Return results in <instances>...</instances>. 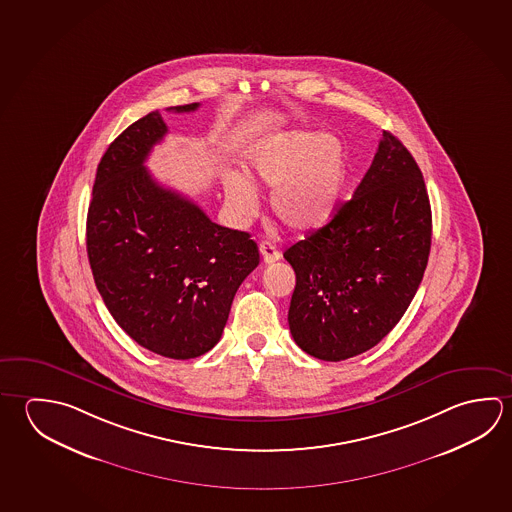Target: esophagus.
<instances>
[{"instance_id":"esophagus-1","label":"esophagus","mask_w":512,"mask_h":512,"mask_svg":"<svg viewBox=\"0 0 512 512\" xmlns=\"http://www.w3.org/2000/svg\"><path fill=\"white\" fill-rule=\"evenodd\" d=\"M259 250L260 255H262V260H264L266 264H273V262H277V260L282 257V253L278 252L277 246L268 243V241L260 243Z\"/></svg>"}]
</instances>
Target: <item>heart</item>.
<instances>
[{"label": "heart", "mask_w": 512, "mask_h": 512, "mask_svg": "<svg viewBox=\"0 0 512 512\" xmlns=\"http://www.w3.org/2000/svg\"><path fill=\"white\" fill-rule=\"evenodd\" d=\"M244 174L223 178L226 205L237 221L248 223L259 214L260 183L273 187L271 208L296 232L318 230L336 214L349 180L347 151L334 135L282 131L252 145Z\"/></svg>", "instance_id": "heart-1"}]
</instances>
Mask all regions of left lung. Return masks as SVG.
<instances>
[{"instance_id": "left-lung-1", "label": "left lung", "mask_w": 512, "mask_h": 512, "mask_svg": "<svg viewBox=\"0 0 512 512\" xmlns=\"http://www.w3.org/2000/svg\"><path fill=\"white\" fill-rule=\"evenodd\" d=\"M431 248V208L410 151L383 131L376 156L327 225L287 248L289 331L323 361L367 352L403 318Z\"/></svg>"}]
</instances>
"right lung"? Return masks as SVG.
I'll use <instances>...</instances> for the list:
<instances>
[{
	"mask_svg": "<svg viewBox=\"0 0 512 512\" xmlns=\"http://www.w3.org/2000/svg\"><path fill=\"white\" fill-rule=\"evenodd\" d=\"M167 131L153 111L109 145L93 185L86 250L115 322L154 354L190 359L221 340L237 289L259 266V248L248 232L212 223L145 169Z\"/></svg>",
	"mask_w": 512,
	"mask_h": 512,
	"instance_id": "obj_1",
	"label": "right lung"
}]
</instances>
